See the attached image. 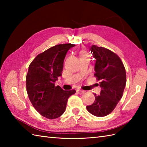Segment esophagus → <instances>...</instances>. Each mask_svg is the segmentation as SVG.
I'll use <instances>...</instances> for the list:
<instances>
[{"mask_svg":"<svg viewBox=\"0 0 147 147\" xmlns=\"http://www.w3.org/2000/svg\"><path fill=\"white\" fill-rule=\"evenodd\" d=\"M77 92L79 94H80V95H82V94H84V93H85V91H84V90H82L78 89V90H77Z\"/></svg>","mask_w":147,"mask_h":147,"instance_id":"obj_1","label":"esophagus"}]
</instances>
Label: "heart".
Returning <instances> with one entry per match:
<instances>
[{
  "label": "heart",
  "instance_id": "1",
  "mask_svg": "<svg viewBox=\"0 0 147 147\" xmlns=\"http://www.w3.org/2000/svg\"><path fill=\"white\" fill-rule=\"evenodd\" d=\"M85 55H87L86 52H83V51L80 52V57H83V56H85Z\"/></svg>",
  "mask_w": 147,
  "mask_h": 147
}]
</instances>
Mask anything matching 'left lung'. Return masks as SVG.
Segmentation results:
<instances>
[{
    "instance_id": "1",
    "label": "left lung",
    "mask_w": 147,
    "mask_h": 147,
    "mask_svg": "<svg viewBox=\"0 0 147 147\" xmlns=\"http://www.w3.org/2000/svg\"><path fill=\"white\" fill-rule=\"evenodd\" d=\"M91 52L96 59L94 76L100 80V94H95V102L86 106L90 114L104 117L114 111L123 95L126 83L125 67L120 57L112 51L93 45Z\"/></svg>"
}]
</instances>
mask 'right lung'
<instances>
[{
    "label": "right lung",
    "mask_w": 147,
    "mask_h": 147,
    "mask_svg": "<svg viewBox=\"0 0 147 147\" xmlns=\"http://www.w3.org/2000/svg\"><path fill=\"white\" fill-rule=\"evenodd\" d=\"M73 43L56 45L40 53L29 65L26 74V91L33 106L42 116L54 119L63 114L69 97L75 90H63L55 86L62 76L64 60Z\"/></svg>",
    "instance_id": "obj_1"
}]
</instances>
